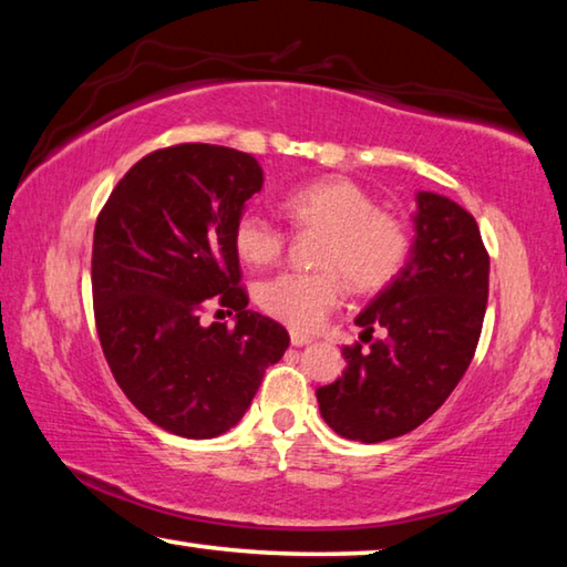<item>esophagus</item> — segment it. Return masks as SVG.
Here are the masks:
<instances>
[{
    "mask_svg": "<svg viewBox=\"0 0 567 567\" xmlns=\"http://www.w3.org/2000/svg\"><path fill=\"white\" fill-rule=\"evenodd\" d=\"M290 340H292L295 348H302V344H310L312 342L310 334H300V332H292Z\"/></svg>",
    "mask_w": 567,
    "mask_h": 567,
    "instance_id": "1",
    "label": "esophagus"
}]
</instances>
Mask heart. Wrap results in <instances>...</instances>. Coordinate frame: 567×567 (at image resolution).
I'll return each instance as SVG.
<instances>
[{
  "label": "heart",
  "instance_id": "heart-1",
  "mask_svg": "<svg viewBox=\"0 0 567 567\" xmlns=\"http://www.w3.org/2000/svg\"><path fill=\"white\" fill-rule=\"evenodd\" d=\"M282 209L297 227L322 229L320 272H282L257 287V302L292 330L312 332L340 305L344 280L358 292H378L402 272L410 233L398 215L348 177H322L290 189ZM239 260L265 267L285 249V235L265 215L245 209L235 223Z\"/></svg>",
  "mask_w": 567,
  "mask_h": 567
}]
</instances>
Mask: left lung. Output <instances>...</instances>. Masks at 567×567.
I'll list each match as a JSON object with an SVG mask.
<instances>
[{"label": "left lung", "mask_w": 567, "mask_h": 567, "mask_svg": "<svg viewBox=\"0 0 567 567\" xmlns=\"http://www.w3.org/2000/svg\"><path fill=\"white\" fill-rule=\"evenodd\" d=\"M408 262L354 318L360 340L342 348L348 368L318 390L334 433L382 443L422 425L450 398L473 360L487 307L491 257L475 217L445 195L417 192Z\"/></svg>", "instance_id": "obj_1"}]
</instances>
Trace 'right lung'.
<instances>
[{"label": "right lung", "instance_id": "add662e5", "mask_svg": "<svg viewBox=\"0 0 567 567\" xmlns=\"http://www.w3.org/2000/svg\"><path fill=\"white\" fill-rule=\"evenodd\" d=\"M247 152L177 145L142 157L94 225V320L124 395L172 435L207 440L235 427L290 334L245 310L235 223L260 192ZM236 310V330L203 326L204 307Z\"/></svg>", "mask_w": 567, "mask_h": 567}]
</instances>
